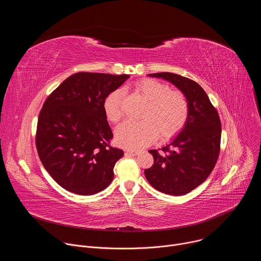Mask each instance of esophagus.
<instances>
[{
    "mask_svg": "<svg viewBox=\"0 0 261 261\" xmlns=\"http://www.w3.org/2000/svg\"><path fill=\"white\" fill-rule=\"evenodd\" d=\"M139 153H140L139 150H127V151H126V154L132 155V156H137Z\"/></svg>",
    "mask_w": 261,
    "mask_h": 261,
    "instance_id": "obj_1",
    "label": "esophagus"
}]
</instances>
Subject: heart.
I'll list each match as a JSON object with an SVG mask.
<instances>
[{
    "mask_svg": "<svg viewBox=\"0 0 261 261\" xmlns=\"http://www.w3.org/2000/svg\"><path fill=\"white\" fill-rule=\"evenodd\" d=\"M147 105L142 114V122L126 121L116 130V141L119 145L137 150L153 142L158 134L162 139L173 137L186 126L190 115L187 97L179 91H170L169 87L152 79H144L133 85ZM123 93L111 92L104 100L103 108L106 119L118 123L122 118Z\"/></svg>",
    "mask_w": 261,
    "mask_h": 261,
    "instance_id": "heart-1",
    "label": "heart"
}]
</instances>
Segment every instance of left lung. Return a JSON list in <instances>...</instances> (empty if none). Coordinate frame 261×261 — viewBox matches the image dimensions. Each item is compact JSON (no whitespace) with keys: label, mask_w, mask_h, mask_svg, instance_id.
<instances>
[{"label":"left lung","mask_w":261,"mask_h":261,"mask_svg":"<svg viewBox=\"0 0 261 261\" xmlns=\"http://www.w3.org/2000/svg\"><path fill=\"white\" fill-rule=\"evenodd\" d=\"M147 75L168 81L180 90L189 101L190 115L181 132L161 152L148 151L154 164L144 170V175L160 192L173 196L187 194L207 178L217 163L221 142L219 114L194 81L169 72Z\"/></svg>","instance_id":"obj_1"}]
</instances>
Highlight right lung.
Wrapping results in <instances>:
<instances>
[{
  "instance_id": "obj_1",
  "label": "right lung",
  "mask_w": 261,
  "mask_h": 261,
  "mask_svg": "<svg viewBox=\"0 0 261 261\" xmlns=\"http://www.w3.org/2000/svg\"><path fill=\"white\" fill-rule=\"evenodd\" d=\"M130 76L79 72L45 100L38 117L36 147L50 176L80 195L104 190L124 152L110 145L114 134L104 114V100Z\"/></svg>"
}]
</instances>
